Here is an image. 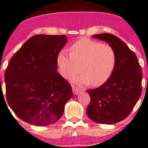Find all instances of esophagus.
Instances as JSON below:
<instances>
[{
    "instance_id": "34e87169",
    "label": "esophagus",
    "mask_w": 148,
    "mask_h": 148,
    "mask_svg": "<svg viewBox=\"0 0 148 148\" xmlns=\"http://www.w3.org/2000/svg\"><path fill=\"white\" fill-rule=\"evenodd\" d=\"M80 92H81V90L78 89L77 88H75V87H73V92L74 95H78V94Z\"/></svg>"
}]
</instances>
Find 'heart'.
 <instances>
[{
  "label": "heart",
  "mask_w": 148,
  "mask_h": 148,
  "mask_svg": "<svg viewBox=\"0 0 148 148\" xmlns=\"http://www.w3.org/2000/svg\"><path fill=\"white\" fill-rule=\"evenodd\" d=\"M57 65L63 77L70 79L80 70L82 73L73 79L79 86H100L109 79L116 63V54L110 45L89 39H82L70 47V55L64 50L57 56Z\"/></svg>",
  "instance_id": "1"
}]
</instances>
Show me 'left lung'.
Masks as SVG:
<instances>
[{
  "label": "left lung",
  "instance_id": "left-lung-1",
  "mask_svg": "<svg viewBox=\"0 0 148 148\" xmlns=\"http://www.w3.org/2000/svg\"><path fill=\"white\" fill-rule=\"evenodd\" d=\"M115 50L116 63L112 75L98 88L88 90L90 103L86 114L99 124H114L123 120L133 110L141 94L143 74L135 53L114 34H95Z\"/></svg>",
  "mask_w": 148,
  "mask_h": 148
}]
</instances>
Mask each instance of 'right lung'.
<instances>
[{
    "label": "right lung",
    "mask_w": 148,
    "mask_h": 148,
    "mask_svg": "<svg viewBox=\"0 0 148 148\" xmlns=\"http://www.w3.org/2000/svg\"><path fill=\"white\" fill-rule=\"evenodd\" d=\"M67 41L65 35L36 34L11 59L5 73L7 100L21 120L45 126L62 116L73 97L72 88L57 72V56Z\"/></svg>",
    "instance_id": "obj_1"
}]
</instances>
